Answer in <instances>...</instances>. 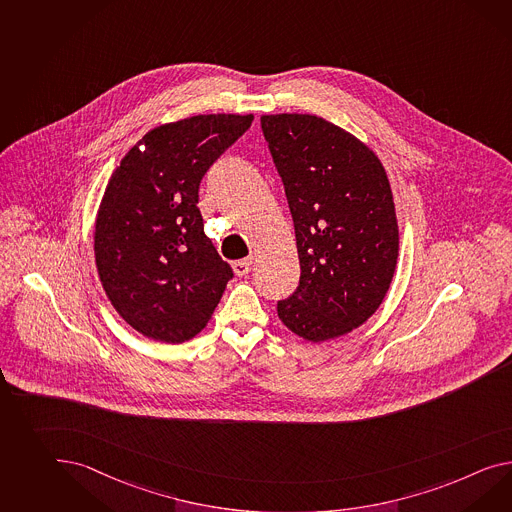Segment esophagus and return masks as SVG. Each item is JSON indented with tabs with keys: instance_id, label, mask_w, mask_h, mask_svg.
Instances as JSON below:
<instances>
[{
	"instance_id": "1",
	"label": "esophagus",
	"mask_w": 512,
	"mask_h": 512,
	"mask_svg": "<svg viewBox=\"0 0 512 512\" xmlns=\"http://www.w3.org/2000/svg\"><path fill=\"white\" fill-rule=\"evenodd\" d=\"M232 267H234V273H236L237 276H247L250 273V269H252V258L237 260Z\"/></svg>"
}]
</instances>
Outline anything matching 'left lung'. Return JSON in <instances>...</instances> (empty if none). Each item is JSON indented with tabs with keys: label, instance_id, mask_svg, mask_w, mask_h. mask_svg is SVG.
I'll return each instance as SVG.
<instances>
[{
	"label": "left lung",
	"instance_id": "obj_1",
	"mask_svg": "<svg viewBox=\"0 0 512 512\" xmlns=\"http://www.w3.org/2000/svg\"><path fill=\"white\" fill-rule=\"evenodd\" d=\"M286 187L301 263L299 288L278 302L302 340H334L364 325L397 267L399 224L388 174L369 146L317 115H262Z\"/></svg>",
	"mask_w": 512,
	"mask_h": 512
}]
</instances>
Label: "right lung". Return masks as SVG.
<instances>
[{
	"mask_svg": "<svg viewBox=\"0 0 512 512\" xmlns=\"http://www.w3.org/2000/svg\"><path fill=\"white\" fill-rule=\"evenodd\" d=\"M254 115L156 126L120 159L94 223V260L117 314L148 340L184 343L208 325L232 269L204 234L198 185Z\"/></svg>",
	"mask_w": 512,
	"mask_h": 512,
	"instance_id": "right-lung-1",
	"label": "right lung"
}]
</instances>
